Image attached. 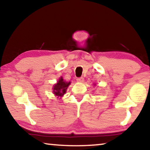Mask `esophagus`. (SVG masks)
<instances>
[{
	"label": "esophagus",
	"instance_id": "esophagus-1",
	"mask_svg": "<svg viewBox=\"0 0 150 150\" xmlns=\"http://www.w3.org/2000/svg\"><path fill=\"white\" fill-rule=\"evenodd\" d=\"M76 80H77L78 82H84V78H82V77L78 78Z\"/></svg>",
	"mask_w": 150,
	"mask_h": 150
}]
</instances>
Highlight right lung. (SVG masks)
<instances>
[{
	"label": "right lung",
	"instance_id": "obj_1",
	"mask_svg": "<svg viewBox=\"0 0 150 150\" xmlns=\"http://www.w3.org/2000/svg\"><path fill=\"white\" fill-rule=\"evenodd\" d=\"M70 82H66L62 79V77H60L58 81V83L54 86V94L57 96H62L65 94L66 89L68 86L70 85Z\"/></svg>",
	"mask_w": 150,
	"mask_h": 150
}]
</instances>
